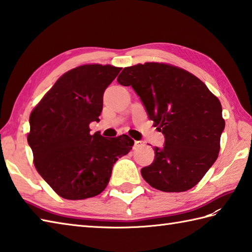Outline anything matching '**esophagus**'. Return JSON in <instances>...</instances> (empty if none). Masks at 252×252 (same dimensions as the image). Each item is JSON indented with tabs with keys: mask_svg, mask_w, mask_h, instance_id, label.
Listing matches in <instances>:
<instances>
[{
	"mask_svg": "<svg viewBox=\"0 0 252 252\" xmlns=\"http://www.w3.org/2000/svg\"><path fill=\"white\" fill-rule=\"evenodd\" d=\"M144 145V142L142 141H135V147H141Z\"/></svg>",
	"mask_w": 252,
	"mask_h": 252,
	"instance_id": "obj_1",
	"label": "esophagus"
}]
</instances>
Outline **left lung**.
Wrapping results in <instances>:
<instances>
[{"label":"left lung","instance_id":"left-lung-1","mask_svg":"<svg viewBox=\"0 0 252 252\" xmlns=\"http://www.w3.org/2000/svg\"><path fill=\"white\" fill-rule=\"evenodd\" d=\"M117 81L133 88L164 135V146L154 148V162L141 170L143 179L162 191L190 189L220 152L225 126L220 100L194 74L168 63L126 67Z\"/></svg>","mask_w":252,"mask_h":252}]
</instances>
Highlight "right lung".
I'll use <instances>...</instances> for the list:
<instances>
[{
    "mask_svg": "<svg viewBox=\"0 0 252 252\" xmlns=\"http://www.w3.org/2000/svg\"><path fill=\"white\" fill-rule=\"evenodd\" d=\"M121 68L83 65L63 73L30 115L28 144L35 169L56 194L69 200L103 191L112 167L134 141L126 134L91 135L90 123L99 121L103 96Z\"/></svg>",
    "mask_w": 252,
    "mask_h": 252,
    "instance_id": "obj_1",
    "label": "right lung"
}]
</instances>
